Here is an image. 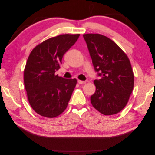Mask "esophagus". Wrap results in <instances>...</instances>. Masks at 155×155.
Listing matches in <instances>:
<instances>
[{
  "label": "esophagus",
  "instance_id": "34e87169",
  "mask_svg": "<svg viewBox=\"0 0 155 155\" xmlns=\"http://www.w3.org/2000/svg\"><path fill=\"white\" fill-rule=\"evenodd\" d=\"M78 83L79 84V85H81V84H85V83H86V81H81V80H78Z\"/></svg>",
  "mask_w": 155,
  "mask_h": 155
}]
</instances>
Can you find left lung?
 <instances>
[{
	"instance_id": "1",
	"label": "left lung",
	"mask_w": 155,
	"mask_h": 155,
	"mask_svg": "<svg viewBox=\"0 0 155 155\" xmlns=\"http://www.w3.org/2000/svg\"><path fill=\"white\" fill-rule=\"evenodd\" d=\"M94 68L100 79L94 81L92 106L101 114L112 115L122 110L134 87V74L127 55L114 41L97 34H84Z\"/></svg>"
}]
</instances>
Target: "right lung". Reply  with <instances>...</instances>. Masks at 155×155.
<instances>
[{"label":"right lung","instance_id":"obj_1","mask_svg":"<svg viewBox=\"0 0 155 155\" xmlns=\"http://www.w3.org/2000/svg\"><path fill=\"white\" fill-rule=\"evenodd\" d=\"M79 34L51 37L33 49L27 60L24 82L29 103L37 114L54 118L66 109L77 83L76 79L55 76L64 54Z\"/></svg>","mask_w":155,"mask_h":155}]
</instances>
